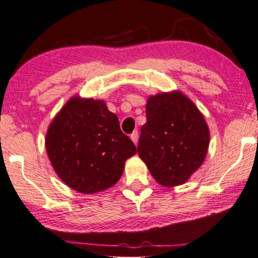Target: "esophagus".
Listing matches in <instances>:
<instances>
[{
    "label": "esophagus",
    "instance_id": "esophagus-1",
    "mask_svg": "<svg viewBox=\"0 0 258 258\" xmlns=\"http://www.w3.org/2000/svg\"><path fill=\"white\" fill-rule=\"evenodd\" d=\"M130 139L133 140V142L135 143V145H137V141H139V133H137V130L130 135Z\"/></svg>",
    "mask_w": 258,
    "mask_h": 258
}]
</instances>
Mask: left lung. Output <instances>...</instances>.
<instances>
[{
	"label": "left lung",
	"mask_w": 258,
	"mask_h": 258,
	"mask_svg": "<svg viewBox=\"0 0 258 258\" xmlns=\"http://www.w3.org/2000/svg\"><path fill=\"white\" fill-rule=\"evenodd\" d=\"M146 115L140 158L160 185H182L205 160L210 132L204 116L180 92L149 97Z\"/></svg>",
	"instance_id": "obj_1"
}]
</instances>
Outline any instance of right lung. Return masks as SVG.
<instances>
[{
  "label": "right lung",
  "instance_id": "1",
  "mask_svg": "<svg viewBox=\"0 0 258 258\" xmlns=\"http://www.w3.org/2000/svg\"><path fill=\"white\" fill-rule=\"evenodd\" d=\"M53 168L69 187L96 193L115 185L136 147L119 128L103 100L73 97L60 110L46 135Z\"/></svg>",
  "mask_w": 258,
  "mask_h": 258
}]
</instances>
